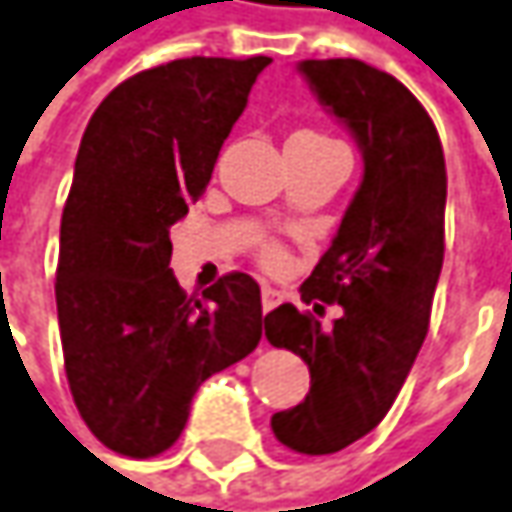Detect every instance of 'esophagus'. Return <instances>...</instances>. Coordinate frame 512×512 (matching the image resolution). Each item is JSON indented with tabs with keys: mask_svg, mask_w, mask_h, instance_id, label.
<instances>
[{
	"mask_svg": "<svg viewBox=\"0 0 512 512\" xmlns=\"http://www.w3.org/2000/svg\"><path fill=\"white\" fill-rule=\"evenodd\" d=\"M279 299H282V296H279V291H273V288H268V285H265V288H262V311H265V314H268V311H273V308L279 305Z\"/></svg>",
	"mask_w": 512,
	"mask_h": 512,
	"instance_id": "esophagus-1",
	"label": "esophagus"
}]
</instances>
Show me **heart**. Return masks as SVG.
<instances>
[{
  "mask_svg": "<svg viewBox=\"0 0 512 512\" xmlns=\"http://www.w3.org/2000/svg\"><path fill=\"white\" fill-rule=\"evenodd\" d=\"M291 141H331L328 135H322V132H311V129H302V132H296ZM285 247L279 242H265L259 247V262L270 270H279L285 265Z\"/></svg>",
  "mask_w": 512,
  "mask_h": 512,
  "instance_id": "b5f03b06",
  "label": "heart"
}]
</instances>
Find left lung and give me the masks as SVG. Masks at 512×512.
I'll return each instance as SVG.
<instances>
[{
	"label": "left lung",
	"mask_w": 512,
	"mask_h": 512,
	"mask_svg": "<svg viewBox=\"0 0 512 512\" xmlns=\"http://www.w3.org/2000/svg\"><path fill=\"white\" fill-rule=\"evenodd\" d=\"M299 71L363 149V184L302 299L320 314L343 305L334 328L279 305L265 337L311 369L305 400L276 412L270 429L299 455H331L369 435L412 369L444 265L447 164L421 100L360 60H305Z\"/></svg>",
	"instance_id": "8db88e82"
}]
</instances>
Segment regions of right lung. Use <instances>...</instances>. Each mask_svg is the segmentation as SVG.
Returning <instances> with one entry per match:
<instances>
[{
    "instance_id": "add662e5",
    "label": "right lung",
    "mask_w": 512,
    "mask_h": 512,
    "mask_svg": "<svg viewBox=\"0 0 512 512\" xmlns=\"http://www.w3.org/2000/svg\"><path fill=\"white\" fill-rule=\"evenodd\" d=\"M270 57H187L106 94L83 132L65 198L57 317L68 389L91 435L155 458L184 432L198 386L262 340V296L224 273L201 299L169 270L187 216Z\"/></svg>"
}]
</instances>
